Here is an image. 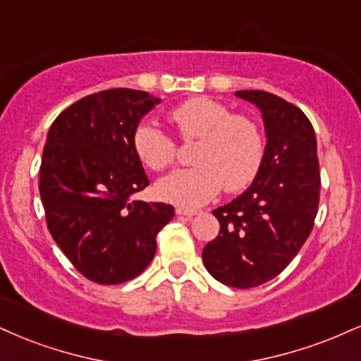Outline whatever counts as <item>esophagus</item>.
<instances>
[{"label": "esophagus", "instance_id": "34e87169", "mask_svg": "<svg viewBox=\"0 0 361 361\" xmlns=\"http://www.w3.org/2000/svg\"><path fill=\"white\" fill-rule=\"evenodd\" d=\"M200 210H193V208H176V214L178 215H185V216H193L197 215Z\"/></svg>", "mask_w": 361, "mask_h": 361}]
</instances>
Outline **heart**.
<instances>
[{
	"label": "heart",
	"instance_id": "1",
	"mask_svg": "<svg viewBox=\"0 0 361 361\" xmlns=\"http://www.w3.org/2000/svg\"><path fill=\"white\" fill-rule=\"evenodd\" d=\"M183 141L198 139L192 168L176 169L156 183L164 202L198 207L224 188L237 192L254 180L264 159V137L249 116L232 114L222 102L193 97L169 114ZM133 146L142 164L161 171L175 163L176 142L163 129L141 123L134 129Z\"/></svg>",
	"mask_w": 361,
	"mask_h": 361
}]
</instances>
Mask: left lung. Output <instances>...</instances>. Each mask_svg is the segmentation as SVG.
<instances>
[{"instance_id":"obj_1","label":"left lung","mask_w":361,"mask_h":361,"mask_svg":"<svg viewBox=\"0 0 361 361\" xmlns=\"http://www.w3.org/2000/svg\"><path fill=\"white\" fill-rule=\"evenodd\" d=\"M262 111L267 145L255 180L214 210L219 237L202 252L207 271L225 286L249 289L279 276L310 237L319 205V161L305 112L266 90H237Z\"/></svg>"}]
</instances>
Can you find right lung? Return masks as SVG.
<instances>
[{
	"mask_svg": "<svg viewBox=\"0 0 361 361\" xmlns=\"http://www.w3.org/2000/svg\"><path fill=\"white\" fill-rule=\"evenodd\" d=\"M159 102L142 90H102L50 126L38 183L47 227L72 266L97 284L141 274L154 257L156 235L175 216L166 203L131 202L149 185L133 134Z\"/></svg>",
	"mask_w": 361,
	"mask_h": 361,
	"instance_id": "add662e5",
	"label": "right lung"
}]
</instances>
